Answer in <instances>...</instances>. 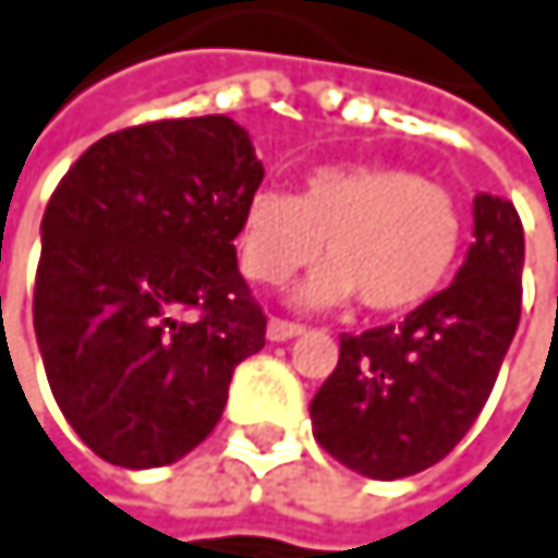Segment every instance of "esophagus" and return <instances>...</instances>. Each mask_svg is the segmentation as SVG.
<instances>
[{
  "label": "esophagus",
  "instance_id": "esophagus-1",
  "mask_svg": "<svg viewBox=\"0 0 558 558\" xmlns=\"http://www.w3.org/2000/svg\"><path fill=\"white\" fill-rule=\"evenodd\" d=\"M298 333H304L301 324H291V320H281V317H270V320H267V340H274V343L291 340V337H298Z\"/></svg>",
  "mask_w": 558,
  "mask_h": 558
}]
</instances>
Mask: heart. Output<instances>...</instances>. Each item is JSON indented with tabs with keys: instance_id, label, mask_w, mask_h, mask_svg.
I'll return each mask as SVG.
<instances>
[{
	"instance_id": "1",
	"label": "heart",
	"mask_w": 558,
	"mask_h": 558,
	"mask_svg": "<svg viewBox=\"0 0 558 558\" xmlns=\"http://www.w3.org/2000/svg\"><path fill=\"white\" fill-rule=\"evenodd\" d=\"M327 238V264L301 304L330 307L361 294L364 307L397 314L440 291L460 251L453 194L393 165H327L304 174L298 194L257 187L241 215V267L257 284H284Z\"/></svg>"
}]
</instances>
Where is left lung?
Masks as SVG:
<instances>
[{
    "mask_svg": "<svg viewBox=\"0 0 558 558\" xmlns=\"http://www.w3.org/2000/svg\"><path fill=\"white\" fill-rule=\"evenodd\" d=\"M523 257L512 202L476 194L473 244L453 284L403 324L340 337V361L311 400L314 440L371 480L440 463L476 423L520 327Z\"/></svg>",
    "mask_w": 558,
    "mask_h": 558,
    "instance_id": "8db88e82",
    "label": "left lung"
}]
</instances>
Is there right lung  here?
Returning <instances> with one entry per match:
<instances>
[{
  "label": "right lung",
  "mask_w": 558,
  "mask_h": 558,
  "mask_svg": "<svg viewBox=\"0 0 558 558\" xmlns=\"http://www.w3.org/2000/svg\"><path fill=\"white\" fill-rule=\"evenodd\" d=\"M260 181L247 132L205 114L105 135L49 197L35 340L59 410L101 460L151 470L191 453L264 347L234 251Z\"/></svg>",
  "instance_id": "right-lung-1"
}]
</instances>
